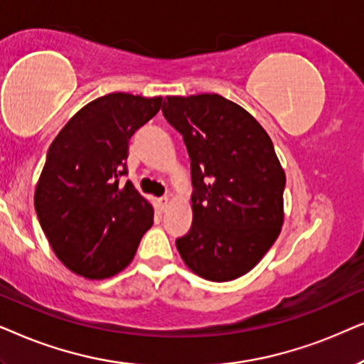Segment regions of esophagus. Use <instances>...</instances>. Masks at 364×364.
<instances>
[{
    "instance_id": "esophagus-1",
    "label": "esophagus",
    "mask_w": 364,
    "mask_h": 364,
    "mask_svg": "<svg viewBox=\"0 0 364 364\" xmlns=\"http://www.w3.org/2000/svg\"><path fill=\"white\" fill-rule=\"evenodd\" d=\"M169 201H171V200H169V196L161 198V200H159V208H161V210L164 211L169 206Z\"/></svg>"
}]
</instances>
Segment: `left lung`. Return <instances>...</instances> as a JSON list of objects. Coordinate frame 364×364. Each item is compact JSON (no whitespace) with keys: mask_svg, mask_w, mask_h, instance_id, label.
Instances as JSON below:
<instances>
[{"mask_svg":"<svg viewBox=\"0 0 364 364\" xmlns=\"http://www.w3.org/2000/svg\"><path fill=\"white\" fill-rule=\"evenodd\" d=\"M163 114L191 159L190 231L176 248L193 273L225 283L259 263L284 221L287 185L264 128L220 95L166 96Z\"/></svg>","mask_w":364,"mask_h":364,"instance_id":"8db88e82","label":"left lung"}]
</instances>
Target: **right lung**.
Wrapping results in <instances>:
<instances>
[{
  "label": "right lung",
  "mask_w": 364,
  "mask_h": 364,
  "mask_svg": "<svg viewBox=\"0 0 364 364\" xmlns=\"http://www.w3.org/2000/svg\"><path fill=\"white\" fill-rule=\"evenodd\" d=\"M161 96L109 93L83 106L48 149L35 210L58 259L86 279L132 263L153 225V205L126 173L128 141L161 108Z\"/></svg>",
  "instance_id": "right-lung-1"
}]
</instances>
